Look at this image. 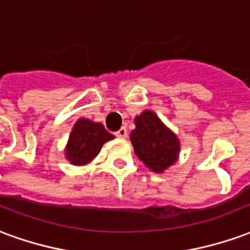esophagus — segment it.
<instances>
[{
  "instance_id": "esophagus-1",
  "label": "esophagus",
  "mask_w": 250,
  "mask_h": 250,
  "mask_svg": "<svg viewBox=\"0 0 250 250\" xmlns=\"http://www.w3.org/2000/svg\"><path fill=\"white\" fill-rule=\"evenodd\" d=\"M115 135L118 136V138H127V135H128V131H127L125 127H122V128H119V130L115 132Z\"/></svg>"
}]
</instances>
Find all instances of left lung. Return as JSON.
Listing matches in <instances>:
<instances>
[{
  "label": "left lung",
  "mask_w": 250,
  "mask_h": 250,
  "mask_svg": "<svg viewBox=\"0 0 250 250\" xmlns=\"http://www.w3.org/2000/svg\"><path fill=\"white\" fill-rule=\"evenodd\" d=\"M135 130L131 131L134 151L147 167L162 173L178 159L179 141L151 111L136 116Z\"/></svg>",
  "instance_id": "8db88e82"
}]
</instances>
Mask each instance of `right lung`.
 Wrapping results in <instances>:
<instances>
[{
  "mask_svg": "<svg viewBox=\"0 0 250 250\" xmlns=\"http://www.w3.org/2000/svg\"><path fill=\"white\" fill-rule=\"evenodd\" d=\"M111 139H114V135H111L103 125L80 119L69 135L65 150L66 159L73 165H85L91 162L104 143Z\"/></svg>",
  "mask_w": 250,
  "mask_h": 250,
  "instance_id": "right-lung-1",
  "label": "right lung"
}]
</instances>
